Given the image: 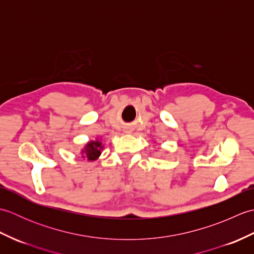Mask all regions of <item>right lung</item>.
Returning a JSON list of instances; mask_svg holds the SVG:
<instances>
[{"mask_svg": "<svg viewBox=\"0 0 254 254\" xmlns=\"http://www.w3.org/2000/svg\"><path fill=\"white\" fill-rule=\"evenodd\" d=\"M102 149H104V144L100 138L97 137L94 141H89L85 144V146L80 149V155H82V158L94 161L99 158Z\"/></svg>", "mask_w": 254, "mask_h": 254, "instance_id": "add662e5", "label": "right lung"}]
</instances>
